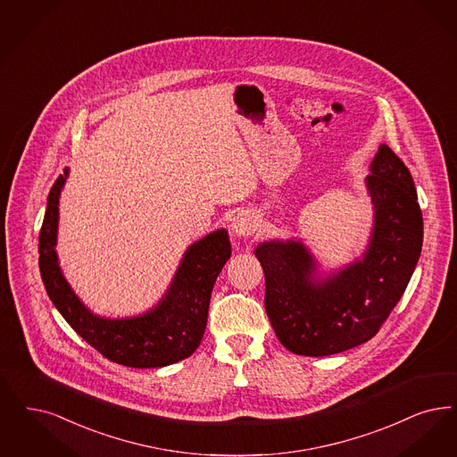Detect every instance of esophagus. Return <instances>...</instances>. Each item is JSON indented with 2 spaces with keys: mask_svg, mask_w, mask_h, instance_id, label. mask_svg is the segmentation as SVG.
I'll return each mask as SVG.
<instances>
[{
  "mask_svg": "<svg viewBox=\"0 0 457 457\" xmlns=\"http://www.w3.org/2000/svg\"><path fill=\"white\" fill-rule=\"evenodd\" d=\"M256 220L248 212H239L229 224V229L235 237H252L256 231Z\"/></svg>",
  "mask_w": 457,
  "mask_h": 457,
  "instance_id": "34e87169",
  "label": "esophagus"
}]
</instances>
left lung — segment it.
<instances>
[{
  "label": "left lung",
  "instance_id": "obj_1",
  "mask_svg": "<svg viewBox=\"0 0 457 457\" xmlns=\"http://www.w3.org/2000/svg\"><path fill=\"white\" fill-rule=\"evenodd\" d=\"M374 226L361 260L325 278L295 239L265 241L255 256L265 274V310L287 350L325 357L370 340L398 304L420 258L423 218L413 179L381 145L365 179Z\"/></svg>",
  "mask_w": 457,
  "mask_h": 457
}]
</instances>
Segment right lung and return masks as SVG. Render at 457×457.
Returning a JSON list of instances; mask_svg holds the SVG:
<instances>
[{"instance_id":"1","label":"right lung","mask_w":457,"mask_h":457,"mask_svg":"<svg viewBox=\"0 0 457 457\" xmlns=\"http://www.w3.org/2000/svg\"><path fill=\"white\" fill-rule=\"evenodd\" d=\"M66 179L68 168L49 192L38 235L40 277L57 311L87 344L115 364L147 369L190 357L201 345L214 282L231 256L228 231L218 229L188 246L163 299L153 310L134 318H102L79 301L57 262L59 195Z\"/></svg>"}]
</instances>
